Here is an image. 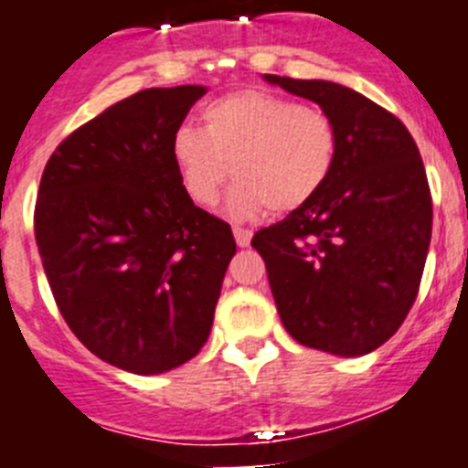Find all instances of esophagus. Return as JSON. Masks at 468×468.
Returning a JSON list of instances; mask_svg holds the SVG:
<instances>
[{
	"label": "esophagus",
	"mask_w": 468,
	"mask_h": 468,
	"mask_svg": "<svg viewBox=\"0 0 468 468\" xmlns=\"http://www.w3.org/2000/svg\"><path fill=\"white\" fill-rule=\"evenodd\" d=\"M234 239H237V246L246 248L250 246V239H253V231L243 229V227H234Z\"/></svg>",
	"instance_id": "esophagus-1"
}]
</instances>
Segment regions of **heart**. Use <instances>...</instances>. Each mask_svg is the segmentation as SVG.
Here are the masks:
<instances>
[{
	"instance_id": "1",
	"label": "heart",
	"mask_w": 468,
	"mask_h": 468,
	"mask_svg": "<svg viewBox=\"0 0 468 468\" xmlns=\"http://www.w3.org/2000/svg\"><path fill=\"white\" fill-rule=\"evenodd\" d=\"M201 123V131L185 123L173 133L176 171L198 206H213L234 173L239 180L227 204L237 218L302 208L328 183L337 159V128L328 112L267 90L210 101Z\"/></svg>"
}]
</instances>
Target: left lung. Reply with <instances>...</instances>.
Returning <instances> with one entry per match:
<instances>
[{"mask_svg":"<svg viewBox=\"0 0 468 468\" xmlns=\"http://www.w3.org/2000/svg\"><path fill=\"white\" fill-rule=\"evenodd\" d=\"M316 102L337 128L328 183L302 208L253 237L281 324L292 340L363 356L400 328L431 241V192L408 128L342 84L264 74Z\"/></svg>","mask_w":468,"mask_h":468,"instance_id":"1","label":"left lung"}]
</instances>
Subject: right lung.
Returning <instances> with one entry per match:
<instances>
[{
    "label": "right lung",
    "mask_w": 468,
    "mask_h": 468,
    "mask_svg": "<svg viewBox=\"0 0 468 468\" xmlns=\"http://www.w3.org/2000/svg\"><path fill=\"white\" fill-rule=\"evenodd\" d=\"M206 86L147 89L58 144L39 183L35 237L56 304L114 367L159 375L206 345L231 229L194 206L171 138Z\"/></svg>",
    "instance_id": "add662e5"
}]
</instances>
